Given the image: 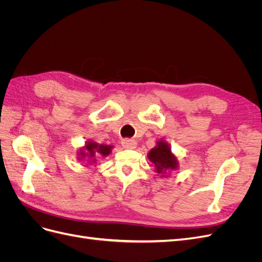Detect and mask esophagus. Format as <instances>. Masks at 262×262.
Here are the masks:
<instances>
[{
  "label": "esophagus",
  "instance_id": "esophagus-1",
  "mask_svg": "<svg viewBox=\"0 0 262 262\" xmlns=\"http://www.w3.org/2000/svg\"><path fill=\"white\" fill-rule=\"evenodd\" d=\"M121 144L124 148H128V149H132V148H136L137 147V141L133 140V139H123L121 141Z\"/></svg>",
  "mask_w": 262,
  "mask_h": 262
}]
</instances>
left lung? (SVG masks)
Listing matches in <instances>:
<instances>
[{
  "label": "left lung",
  "instance_id": "obj_1",
  "mask_svg": "<svg viewBox=\"0 0 262 262\" xmlns=\"http://www.w3.org/2000/svg\"><path fill=\"white\" fill-rule=\"evenodd\" d=\"M147 157L155 165L156 172L162 173L163 177L165 176L166 171L178 168L177 157L171 153L168 143H166L163 140L157 142L156 146L148 152Z\"/></svg>",
  "mask_w": 262,
  "mask_h": 262
}]
</instances>
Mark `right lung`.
Instances as JSON below:
<instances>
[{
	"mask_svg": "<svg viewBox=\"0 0 262 262\" xmlns=\"http://www.w3.org/2000/svg\"><path fill=\"white\" fill-rule=\"evenodd\" d=\"M114 146L112 145H107V144H98L96 142L89 141L86 142V144L83 148L80 149V158L78 160L83 161L87 160V162L93 164L96 162V157L97 156H102L105 157L112 153V149Z\"/></svg>",
	"mask_w": 262,
	"mask_h": 262,
	"instance_id": "1",
	"label": "right lung"
}]
</instances>
